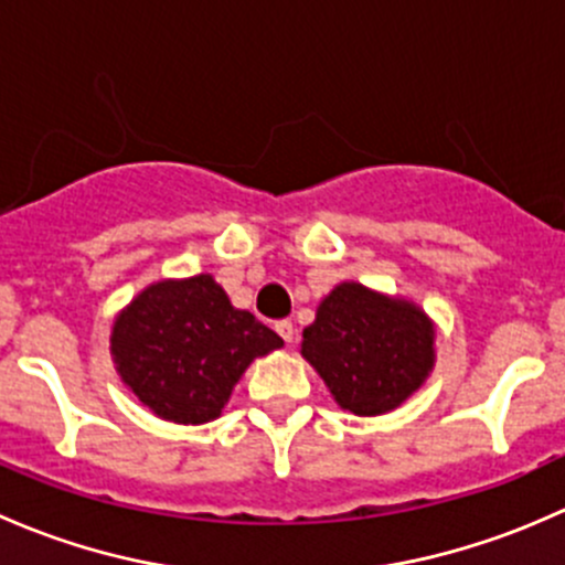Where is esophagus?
<instances>
[{"label":"esophagus","instance_id":"34e87169","mask_svg":"<svg viewBox=\"0 0 565 565\" xmlns=\"http://www.w3.org/2000/svg\"><path fill=\"white\" fill-rule=\"evenodd\" d=\"M275 329H277V334H280L285 342H294L296 340V326L290 323V321H277Z\"/></svg>","mask_w":565,"mask_h":565}]
</instances>
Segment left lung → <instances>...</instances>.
Returning <instances> with one entry per match:
<instances>
[{
  "instance_id": "obj_1",
  "label": "left lung",
  "mask_w": 565,
  "mask_h": 565,
  "mask_svg": "<svg viewBox=\"0 0 565 565\" xmlns=\"http://www.w3.org/2000/svg\"><path fill=\"white\" fill-rule=\"evenodd\" d=\"M301 337V356L356 416L399 408L435 364V326L422 307L359 282L337 285Z\"/></svg>"
}]
</instances>
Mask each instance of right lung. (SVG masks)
<instances>
[{"instance_id":"obj_1","label":"right lung","mask_w":565,"mask_h":565,"mask_svg":"<svg viewBox=\"0 0 565 565\" xmlns=\"http://www.w3.org/2000/svg\"><path fill=\"white\" fill-rule=\"evenodd\" d=\"M280 345L282 337L236 310L212 275L149 285L110 331L121 381L154 416L177 424L217 418L249 362Z\"/></svg>"}]
</instances>
